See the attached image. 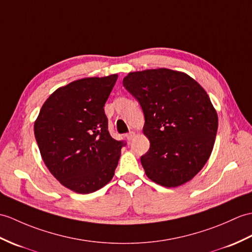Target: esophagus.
Returning a JSON list of instances; mask_svg holds the SVG:
<instances>
[{"instance_id": "obj_1", "label": "esophagus", "mask_w": 252, "mask_h": 252, "mask_svg": "<svg viewBox=\"0 0 252 252\" xmlns=\"http://www.w3.org/2000/svg\"><path fill=\"white\" fill-rule=\"evenodd\" d=\"M134 136H135V133H134V132H130V133L126 134V135L127 140H132L134 138Z\"/></svg>"}]
</instances>
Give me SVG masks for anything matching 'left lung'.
I'll use <instances>...</instances> for the list:
<instances>
[{
  "instance_id": "8db88e82",
  "label": "left lung",
  "mask_w": 252,
  "mask_h": 252,
  "mask_svg": "<svg viewBox=\"0 0 252 252\" xmlns=\"http://www.w3.org/2000/svg\"><path fill=\"white\" fill-rule=\"evenodd\" d=\"M139 102L150 148L140 162L147 177L178 187L201 171L212 154L218 115L202 86L168 68L128 73L122 81Z\"/></svg>"
}]
</instances>
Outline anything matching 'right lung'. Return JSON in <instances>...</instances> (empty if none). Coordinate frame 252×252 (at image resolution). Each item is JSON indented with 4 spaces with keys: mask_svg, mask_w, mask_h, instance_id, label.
I'll return each mask as SVG.
<instances>
[{
    "mask_svg": "<svg viewBox=\"0 0 252 252\" xmlns=\"http://www.w3.org/2000/svg\"><path fill=\"white\" fill-rule=\"evenodd\" d=\"M118 75L75 80L46 99L34 124L43 161L67 189L92 193L114 177L124 140L108 132L104 105Z\"/></svg>",
    "mask_w": 252,
    "mask_h": 252,
    "instance_id": "1",
    "label": "right lung"
}]
</instances>
